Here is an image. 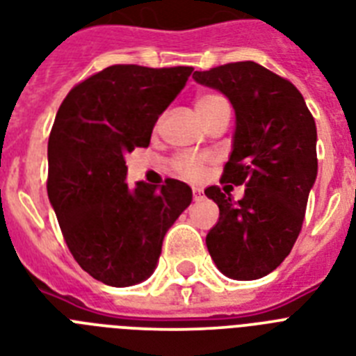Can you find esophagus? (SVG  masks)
<instances>
[{
  "label": "esophagus",
  "mask_w": 356,
  "mask_h": 356,
  "mask_svg": "<svg viewBox=\"0 0 356 356\" xmlns=\"http://www.w3.org/2000/svg\"><path fill=\"white\" fill-rule=\"evenodd\" d=\"M192 193H193V201H201V199H203V192H201L199 188H193Z\"/></svg>",
  "instance_id": "esophagus-1"
}]
</instances>
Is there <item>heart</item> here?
Segmentation results:
<instances>
[{"instance_id":"obj_1","label":"heart","mask_w":356,"mask_h":356,"mask_svg":"<svg viewBox=\"0 0 356 356\" xmlns=\"http://www.w3.org/2000/svg\"><path fill=\"white\" fill-rule=\"evenodd\" d=\"M221 100H225L223 97H219V95H212V93H204L199 95L195 98V111H197L199 117H203L204 113L210 111V109L219 104ZM172 168L179 173V175H183L186 179H197L201 177V173L204 170V159L195 157V155H190V153H181L177 157L172 161Z\"/></svg>"}]
</instances>
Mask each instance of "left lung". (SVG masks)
Returning <instances> with one entry per match:
<instances>
[{
  "label": "left lung",
  "mask_w": 356,
  "mask_h": 356,
  "mask_svg": "<svg viewBox=\"0 0 356 356\" xmlns=\"http://www.w3.org/2000/svg\"><path fill=\"white\" fill-rule=\"evenodd\" d=\"M193 78L232 102L236 131L221 183L245 184L238 203L219 186L204 190L219 207L208 252L228 278H263L302 230L318 172L316 124L298 89L256 62L225 63Z\"/></svg>",
  "instance_id": "obj_1"
}]
</instances>
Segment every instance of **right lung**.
Wrapping results in <instances>:
<instances>
[{
	"label": "right lung",
	"mask_w": 356,
	"mask_h": 356,
	"mask_svg": "<svg viewBox=\"0 0 356 356\" xmlns=\"http://www.w3.org/2000/svg\"><path fill=\"white\" fill-rule=\"evenodd\" d=\"M192 67L111 65L63 98L49 135L47 193L76 263L111 287L155 270L164 234L192 203L177 179L126 183V153L148 148L159 115L186 86Z\"/></svg>",
	"instance_id": "right-lung-1"
}]
</instances>
